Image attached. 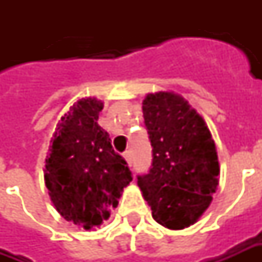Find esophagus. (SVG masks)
I'll return each instance as SVG.
<instances>
[{
    "mask_svg": "<svg viewBox=\"0 0 262 262\" xmlns=\"http://www.w3.org/2000/svg\"><path fill=\"white\" fill-rule=\"evenodd\" d=\"M123 156H125V159H126V161H127V164L132 165V157H133V154H132V150H127V151H125V154H123Z\"/></svg>",
    "mask_w": 262,
    "mask_h": 262,
    "instance_id": "esophagus-1",
    "label": "esophagus"
}]
</instances>
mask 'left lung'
Here are the masks:
<instances>
[{"label": "left lung", "instance_id": "8db88e82", "mask_svg": "<svg viewBox=\"0 0 262 262\" xmlns=\"http://www.w3.org/2000/svg\"><path fill=\"white\" fill-rule=\"evenodd\" d=\"M143 116L153 160L147 174L137 176V185L153 219L181 230L212 202L220 171L216 146L205 120L177 94H148Z\"/></svg>", "mask_w": 262, "mask_h": 262}]
</instances>
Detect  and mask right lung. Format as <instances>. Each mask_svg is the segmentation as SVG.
I'll return each instance as SVG.
<instances>
[{
  "mask_svg": "<svg viewBox=\"0 0 262 262\" xmlns=\"http://www.w3.org/2000/svg\"><path fill=\"white\" fill-rule=\"evenodd\" d=\"M103 105L82 98L61 118L49 150L45 181L66 220L85 230L102 225L133 180L125 159L98 125Z\"/></svg>",
  "mask_w": 262,
  "mask_h": 262,
  "instance_id": "add662e5",
  "label": "right lung"
}]
</instances>
